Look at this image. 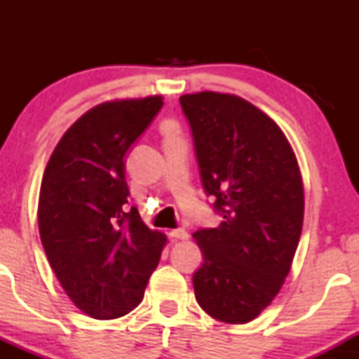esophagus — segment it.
<instances>
[{"mask_svg": "<svg viewBox=\"0 0 359 359\" xmlns=\"http://www.w3.org/2000/svg\"><path fill=\"white\" fill-rule=\"evenodd\" d=\"M168 236H170L172 240H187L189 233L185 231L184 228H177V229H172V231L168 233Z\"/></svg>", "mask_w": 359, "mask_h": 359, "instance_id": "34e87169", "label": "esophagus"}]
</instances>
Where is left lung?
<instances>
[{
  "mask_svg": "<svg viewBox=\"0 0 359 359\" xmlns=\"http://www.w3.org/2000/svg\"><path fill=\"white\" fill-rule=\"evenodd\" d=\"M201 182L222 221L194 233L204 255L197 304L214 319L246 324L290 271L304 222V185L290 143L273 119L233 94L180 96Z\"/></svg>",
  "mask_w": 359,
  "mask_h": 359,
  "instance_id": "left-lung-1",
  "label": "left lung"
}]
</instances>
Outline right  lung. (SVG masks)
<instances>
[{"mask_svg":"<svg viewBox=\"0 0 359 359\" xmlns=\"http://www.w3.org/2000/svg\"><path fill=\"white\" fill-rule=\"evenodd\" d=\"M163 101L102 102L82 114L45 167L39 229L45 255L65 294L96 319H116L143 300L165 234L128 209L125 155Z\"/></svg>","mask_w":359,"mask_h":359,"instance_id":"obj_1","label":"right lung"}]
</instances>
